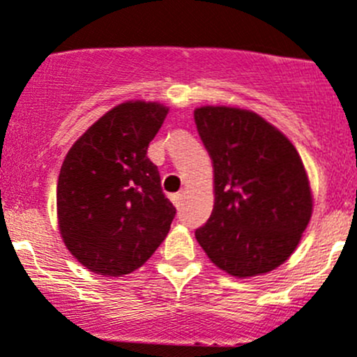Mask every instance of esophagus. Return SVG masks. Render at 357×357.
I'll use <instances>...</instances> for the list:
<instances>
[{
    "mask_svg": "<svg viewBox=\"0 0 357 357\" xmlns=\"http://www.w3.org/2000/svg\"><path fill=\"white\" fill-rule=\"evenodd\" d=\"M183 196H185V194L183 192H177V194H172V201H174V204L175 206H182V201H183Z\"/></svg>",
    "mask_w": 357,
    "mask_h": 357,
    "instance_id": "34e87169",
    "label": "esophagus"
}]
</instances>
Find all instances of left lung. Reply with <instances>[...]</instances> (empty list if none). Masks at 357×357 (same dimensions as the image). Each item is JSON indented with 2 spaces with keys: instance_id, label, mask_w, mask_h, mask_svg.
<instances>
[{
  "instance_id": "left-lung-1",
  "label": "left lung",
  "mask_w": 357,
  "mask_h": 357,
  "mask_svg": "<svg viewBox=\"0 0 357 357\" xmlns=\"http://www.w3.org/2000/svg\"><path fill=\"white\" fill-rule=\"evenodd\" d=\"M213 165V211L196 239L234 278L267 274L287 262L312 215L302 158L283 132L248 109H194Z\"/></svg>"
}]
</instances>
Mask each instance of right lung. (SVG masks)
<instances>
[{
	"label": "right lung",
	"mask_w": 357,
	"mask_h": 357,
	"mask_svg": "<svg viewBox=\"0 0 357 357\" xmlns=\"http://www.w3.org/2000/svg\"><path fill=\"white\" fill-rule=\"evenodd\" d=\"M168 114L160 102L126 100L98 118L67 153L57 182L62 241L88 271L123 276L165 241L174 204L147 147Z\"/></svg>",
	"instance_id": "obj_1"
}]
</instances>
